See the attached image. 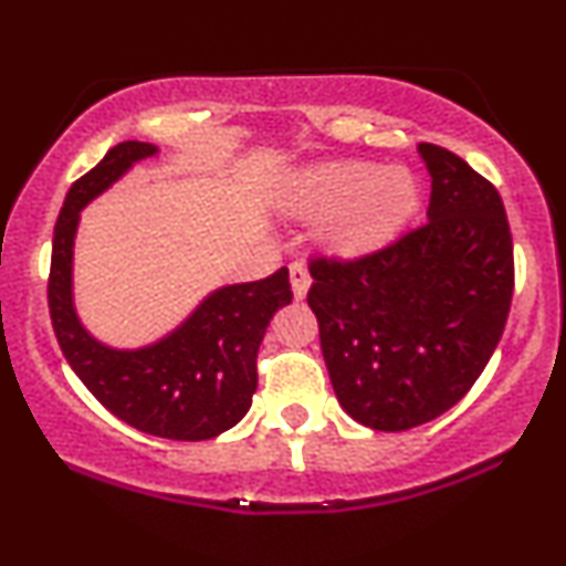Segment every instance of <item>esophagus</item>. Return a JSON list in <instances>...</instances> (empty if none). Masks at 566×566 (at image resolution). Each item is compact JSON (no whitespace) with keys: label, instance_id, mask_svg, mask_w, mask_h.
Here are the masks:
<instances>
[{"label":"esophagus","instance_id":"obj_1","mask_svg":"<svg viewBox=\"0 0 566 566\" xmlns=\"http://www.w3.org/2000/svg\"><path fill=\"white\" fill-rule=\"evenodd\" d=\"M290 282H292V295H295V301H303L311 287L308 269H305L303 263H290Z\"/></svg>","mask_w":566,"mask_h":566}]
</instances>
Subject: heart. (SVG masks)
<instances>
[{
	"instance_id": "b5f03b06",
	"label": "heart",
	"mask_w": 566,
	"mask_h": 566,
	"mask_svg": "<svg viewBox=\"0 0 566 566\" xmlns=\"http://www.w3.org/2000/svg\"><path fill=\"white\" fill-rule=\"evenodd\" d=\"M282 202L308 221L324 218L322 242L335 255L366 258L411 223L421 206V187L406 166L329 160L292 176Z\"/></svg>"
}]
</instances>
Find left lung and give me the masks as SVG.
<instances>
[{
  "label": "left lung",
  "instance_id": "8db88e82",
  "mask_svg": "<svg viewBox=\"0 0 566 566\" xmlns=\"http://www.w3.org/2000/svg\"><path fill=\"white\" fill-rule=\"evenodd\" d=\"M419 155L432 176L427 223L374 255L308 263L339 406L379 432L459 403L512 308L514 244L499 189L451 149L421 142Z\"/></svg>",
  "mask_w": 566,
  "mask_h": 566
}]
</instances>
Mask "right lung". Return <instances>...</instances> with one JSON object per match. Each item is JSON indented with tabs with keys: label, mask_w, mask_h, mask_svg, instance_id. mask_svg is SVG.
Returning <instances> with one entry per match:
<instances>
[{
	"label": "right lung",
	"mask_w": 566,
	"mask_h": 566,
	"mask_svg": "<svg viewBox=\"0 0 566 566\" xmlns=\"http://www.w3.org/2000/svg\"><path fill=\"white\" fill-rule=\"evenodd\" d=\"M155 153L158 147L147 142H120L67 189L54 223L50 316L71 369L107 411L155 438L210 440L250 411L265 326L292 301L290 271L210 292L187 322L147 348L115 350L88 335L73 305V240L81 210Z\"/></svg>",
	"instance_id": "obj_1"
}]
</instances>
